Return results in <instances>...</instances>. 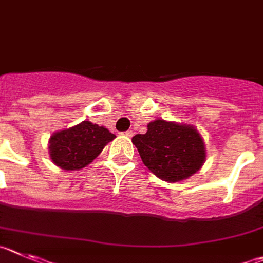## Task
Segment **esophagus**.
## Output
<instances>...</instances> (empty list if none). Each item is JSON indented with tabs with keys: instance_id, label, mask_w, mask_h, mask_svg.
<instances>
[{
	"instance_id": "esophagus-1",
	"label": "esophagus",
	"mask_w": 263,
	"mask_h": 263,
	"mask_svg": "<svg viewBox=\"0 0 263 263\" xmlns=\"http://www.w3.org/2000/svg\"><path fill=\"white\" fill-rule=\"evenodd\" d=\"M122 135H124V136H127V137H132V136H134V132L129 131V129H128V131L123 132V134H122Z\"/></svg>"
}]
</instances>
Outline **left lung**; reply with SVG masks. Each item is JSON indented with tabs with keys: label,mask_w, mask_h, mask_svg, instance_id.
Segmentation results:
<instances>
[{
	"label": "left lung",
	"mask_w": 263,
	"mask_h": 263,
	"mask_svg": "<svg viewBox=\"0 0 263 263\" xmlns=\"http://www.w3.org/2000/svg\"><path fill=\"white\" fill-rule=\"evenodd\" d=\"M132 144L144 165L159 179L179 181L198 171L205 161V145L191 126L157 119L144 135H135Z\"/></svg>",
	"instance_id": "8db88e82"
}]
</instances>
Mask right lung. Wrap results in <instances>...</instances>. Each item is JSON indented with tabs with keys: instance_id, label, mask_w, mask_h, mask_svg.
<instances>
[{
	"instance_id": "1",
	"label": "right lung",
	"mask_w": 263,
	"mask_h": 263,
	"mask_svg": "<svg viewBox=\"0 0 263 263\" xmlns=\"http://www.w3.org/2000/svg\"><path fill=\"white\" fill-rule=\"evenodd\" d=\"M114 137L105 127L84 120L50 137V158L63 170H80L89 165Z\"/></svg>"
}]
</instances>
